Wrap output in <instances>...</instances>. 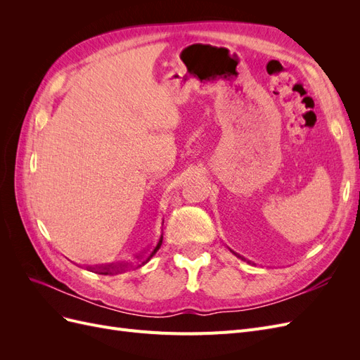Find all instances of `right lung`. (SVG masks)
<instances>
[{"instance_id": "obj_1", "label": "right lung", "mask_w": 360, "mask_h": 360, "mask_svg": "<svg viewBox=\"0 0 360 360\" xmlns=\"http://www.w3.org/2000/svg\"><path fill=\"white\" fill-rule=\"evenodd\" d=\"M162 224H163V222H162ZM162 240H163V236L159 237L158 243H156L153 248H151L147 254H144L143 257L139 258V261L136 263L138 267H141V266H144L146 263H148L150 258L153 257V255L158 252V250H159V248H160V245H162ZM93 270H96L97 274H101V275H112V274H120V271H123L124 267H122V266H106V267H94Z\"/></svg>"}]
</instances>
